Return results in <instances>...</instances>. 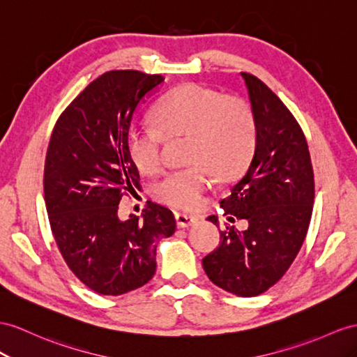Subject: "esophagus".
Listing matches in <instances>:
<instances>
[{"label": "esophagus", "mask_w": 357, "mask_h": 357, "mask_svg": "<svg viewBox=\"0 0 357 357\" xmlns=\"http://www.w3.org/2000/svg\"><path fill=\"white\" fill-rule=\"evenodd\" d=\"M175 218H176L178 227H188L193 223H196V220H197V217L188 215V214H184V213H175Z\"/></svg>", "instance_id": "1"}]
</instances>
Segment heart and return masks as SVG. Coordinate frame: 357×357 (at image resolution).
Returning <instances> with one entry per match:
<instances>
[{
	"label": "heart",
	"instance_id": "1",
	"mask_svg": "<svg viewBox=\"0 0 357 357\" xmlns=\"http://www.w3.org/2000/svg\"><path fill=\"white\" fill-rule=\"evenodd\" d=\"M153 123H135L126 135L135 167L153 175L162 167V142L188 137L191 166L167 173L153 187L160 202L193 209L202 202L213 173L232 179L248 167L257 146V117L249 102L200 84H184L153 109Z\"/></svg>",
	"mask_w": 357,
	"mask_h": 357
}]
</instances>
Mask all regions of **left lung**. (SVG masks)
I'll return each instance as SVG.
<instances>
[{"label":"left lung","mask_w":357,"mask_h":357,"mask_svg":"<svg viewBox=\"0 0 357 357\" xmlns=\"http://www.w3.org/2000/svg\"><path fill=\"white\" fill-rule=\"evenodd\" d=\"M257 117V146L243 178L220 205L227 220L220 245L202 259L214 285L240 297L273 287L305 241L315 196L314 170L305 134L292 113L259 78L241 72ZM209 222L218 226L217 215Z\"/></svg>","instance_id":"8db88e82"}]
</instances>
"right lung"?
<instances>
[{"mask_svg":"<svg viewBox=\"0 0 357 357\" xmlns=\"http://www.w3.org/2000/svg\"><path fill=\"white\" fill-rule=\"evenodd\" d=\"M164 81L140 70H109L81 91L59 117L47 151L43 193L63 259L87 288L121 296L148 283L157 244L176 229L166 206L149 202L143 218L117 215L140 175L126 146L143 98Z\"/></svg>","mask_w":357,"mask_h":357,"instance_id":"add662e5","label":"right lung"}]
</instances>
